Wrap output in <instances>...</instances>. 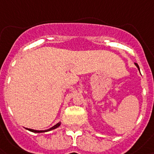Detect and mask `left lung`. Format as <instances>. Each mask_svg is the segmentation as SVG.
I'll use <instances>...</instances> for the list:
<instances>
[{"instance_id": "obj_1", "label": "left lung", "mask_w": 154, "mask_h": 154, "mask_svg": "<svg viewBox=\"0 0 154 154\" xmlns=\"http://www.w3.org/2000/svg\"><path fill=\"white\" fill-rule=\"evenodd\" d=\"M135 65H136V67L138 68V69H139V71H140V67H139V65L137 63H135Z\"/></svg>"}]
</instances>
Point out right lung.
Listing matches in <instances>:
<instances>
[{"mask_svg":"<svg viewBox=\"0 0 154 154\" xmlns=\"http://www.w3.org/2000/svg\"><path fill=\"white\" fill-rule=\"evenodd\" d=\"M60 124H61L60 122H59L58 123H57L55 125H53V127H51V128H49V129H45V130H35V129H28V128H26V129L29 131H30V132H32V133H45V132H49V131H51V130H53V129H57V128H58V127L60 125Z\"/></svg>","mask_w":154,"mask_h":154,"instance_id":"add662e5","label":"right lung"}]
</instances>
